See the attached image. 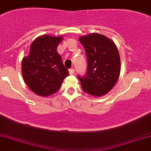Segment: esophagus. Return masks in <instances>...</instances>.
I'll return each mask as SVG.
<instances>
[{
	"mask_svg": "<svg viewBox=\"0 0 151 151\" xmlns=\"http://www.w3.org/2000/svg\"><path fill=\"white\" fill-rule=\"evenodd\" d=\"M69 73H70V74H73V73H74V69H73V68H70V69L69 70Z\"/></svg>",
	"mask_w": 151,
	"mask_h": 151,
	"instance_id": "esophagus-1",
	"label": "esophagus"
}]
</instances>
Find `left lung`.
I'll list each match as a JSON object with an SVG mask.
<instances>
[{
	"mask_svg": "<svg viewBox=\"0 0 151 151\" xmlns=\"http://www.w3.org/2000/svg\"><path fill=\"white\" fill-rule=\"evenodd\" d=\"M88 59L87 73L78 76L84 92L95 97L107 94L115 86L120 73V56L113 42L101 34L79 38Z\"/></svg>",
	"mask_w": 151,
	"mask_h": 151,
	"instance_id": "8db88e82",
	"label": "left lung"
}]
</instances>
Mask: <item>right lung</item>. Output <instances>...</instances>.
<instances>
[{"label": "right lung", "mask_w": 151, "mask_h": 151, "mask_svg": "<svg viewBox=\"0 0 151 151\" xmlns=\"http://www.w3.org/2000/svg\"><path fill=\"white\" fill-rule=\"evenodd\" d=\"M63 37L41 35L32 42L29 54L24 57L22 72L30 90L40 96H49L59 90L69 75L56 49Z\"/></svg>", "instance_id": "add662e5"}]
</instances>
